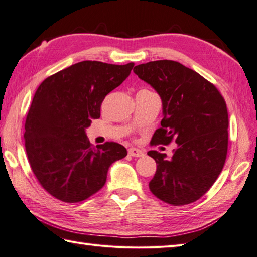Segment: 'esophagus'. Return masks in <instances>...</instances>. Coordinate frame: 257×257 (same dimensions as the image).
I'll return each mask as SVG.
<instances>
[{"label": "esophagus", "mask_w": 257, "mask_h": 257, "mask_svg": "<svg viewBox=\"0 0 257 257\" xmlns=\"http://www.w3.org/2000/svg\"><path fill=\"white\" fill-rule=\"evenodd\" d=\"M128 154L133 157H143L145 155V152L143 150L136 149V148H130L128 150Z\"/></svg>", "instance_id": "esophagus-1"}]
</instances>
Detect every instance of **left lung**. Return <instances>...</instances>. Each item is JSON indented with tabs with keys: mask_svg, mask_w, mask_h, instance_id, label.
I'll return each mask as SVG.
<instances>
[{
	"mask_svg": "<svg viewBox=\"0 0 257 257\" xmlns=\"http://www.w3.org/2000/svg\"><path fill=\"white\" fill-rule=\"evenodd\" d=\"M140 79L160 95L161 127L152 146L177 144L173 156L151 150L157 170L149 182L151 193L174 206L202 198L225 165L228 146L226 102L211 81L193 69L169 59L141 64L134 68Z\"/></svg>",
	"mask_w": 257,
	"mask_h": 257,
	"instance_id": "left-lung-1",
	"label": "left lung"
}]
</instances>
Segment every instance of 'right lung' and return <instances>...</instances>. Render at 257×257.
<instances>
[{
    "label": "right lung",
    "mask_w": 257,
    "mask_h": 257,
    "mask_svg": "<svg viewBox=\"0 0 257 257\" xmlns=\"http://www.w3.org/2000/svg\"><path fill=\"white\" fill-rule=\"evenodd\" d=\"M134 65L84 61L38 86L25 120V150L37 181L54 198L66 203L88 199L105 185L111 163L127 156L113 141L95 148L85 129Z\"/></svg>",
    "instance_id": "right-lung-1"
}]
</instances>
